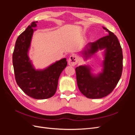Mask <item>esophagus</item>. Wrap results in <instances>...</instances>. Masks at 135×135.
Masks as SVG:
<instances>
[{
	"mask_svg": "<svg viewBox=\"0 0 135 135\" xmlns=\"http://www.w3.org/2000/svg\"><path fill=\"white\" fill-rule=\"evenodd\" d=\"M78 56L75 55H72L68 60V64L70 66H74L78 63Z\"/></svg>",
	"mask_w": 135,
	"mask_h": 135,
	"instance_id": "1",
	"label": "esophagus"
}]
</instances>
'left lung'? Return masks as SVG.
Returning a JSON list of instances; mask_svg holds the SVG:
<instances>
[{
	"label": "left lung",
	"instance_id": "8db88e82",
	"mask_svg": "<svg viewBox=\"0 0 135 135\" xmlns=\"http://www.w3.org/2000/svg\"><path fill=\"white\" fill-rule=\"evenodd\" d=\"M109 35L87 45L85 56L93 54L100 49L105 48L104 71L97 76L91 74L87 66L75 68L77 84L81 93L88 99H100L108 96L115 88L123 70V54L117 36L109 31Z\"/></svg>",
	"mask_w": 135,
	"mask_h": 135
}]
</instances>
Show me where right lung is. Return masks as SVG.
<instances>
[{"label":"right lung","instance_id":"right-lung-1","mask_svg":"<svg viewBox=\"0 0 135 135\" xmlns=\"http://www.w3.org/2000/svg\"><path fill=\"white\" fill-rule=\"evenodd\" d=\"M38 21L32 22L16 40L12 61L16 83L26 95L35 99H47L55 95L61 72L67 66L66 59L44 70H35L27 55L34 29Z\"/></svg>","mask_w":135,"mask_h":135}]
</instances>
